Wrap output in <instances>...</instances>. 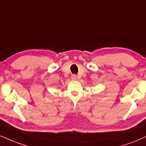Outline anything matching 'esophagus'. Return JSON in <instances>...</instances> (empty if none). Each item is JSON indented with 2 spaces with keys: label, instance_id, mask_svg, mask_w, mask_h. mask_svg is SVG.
<instances>
[{
  "label": "esophagus",
  "instance_id": "34e87169",
  "mask_svg": "<svg viewBox=\"0 0 146 146\" xmlns=\"http://www.w3.org/2000/svg\"><path fill=\"white\" fill-rule=\"evenodd\" d=\"M76 78H77L76 75H75V74L72 75V79H73V80H76Z\"/></svg>",
  "mask_w": 146,
  "mask_h": 146
}]
</instances>
